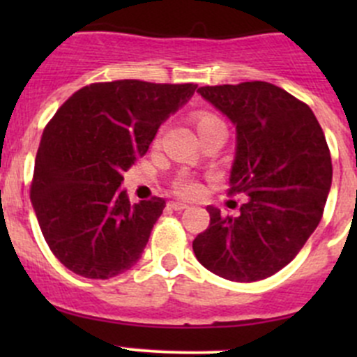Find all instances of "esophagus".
I'll use <instances>...</instances> for the list:
<instances>
[{"mask_svg":"<svg viewBox=\"0 0 357 357\" xmlns=\"http://www.w3.org/2000/svg\"><path fill=\"white\" fill-rule=\"evenodd\" d=\"M169 207L174 208V211H185V208H188V205L183 204V202H176V200H171L169 202Z\"/></svg>","mask_w":357,"mask_h":357,"instance_id":"esophagus-1","label":"esophagus"}]
</instances>
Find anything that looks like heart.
Returning a JSON list of instances; mask_svg holds the SVG:
<instances>
[{
	"label": "heart",
	"mask_w": 357,
	"mask_h": 357,
	"mask_svg": "<svg viewBox=\"0 0 357 357\" xmlns=\"http://www.w3.org/2000/svg\"><path fill=\"white\" fill-rule=\"evenodd\" d=\"M192 121L195 124L197 131H199L200 138L207 132L215 131V129H225L221 119L215 114L207 110H197L192 114ZM160 143V135H157L153 138V146H157ZM172 192L176 195L183 197V199H193L200 193V183L197 181V178H193L190 172H179L174 179H172Z\"/></svg>",
	"instance_id": "1"
}]
</instances>
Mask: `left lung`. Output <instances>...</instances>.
Instances as JSON below:
<instances>
[{"mask_svg":"<svg viewBox=\"0 0 357 357\" xmlns=\"http://www.w3.org/2000/svg\"><path fill=\"white\" fill-rule=\"evenodd\" d=\"M199 93L236 126L229 195L248 200L236 218L207 207L211 222L193 252L229 282L264 280L289 264L321 221L332 186L325 132L309 105L271 82L202 86Z\"/></svg>","mask_w":357,"mask_h":357,"instance_id":"left-lung-1","label":"left lung"}]
</instances>
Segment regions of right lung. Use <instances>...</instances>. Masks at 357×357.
<instances>
[{
	"mask_svg": "<svg viewBox=\"0 0 357 357\" xmlns=\"http://www.w3.org/2000/svg\"><path fill=\"white\" fill-rule=\"evenodd\" d=\"M197 84L122 79L75 91L46 124L31 200L50 250L72 273L109 280L138 262L165 200L131 204L119 186Z\"/></svg>",
	"mask_w": 357,
	"mask_h": 357,
	"instance_id": "1",
	"label": "right lung"
}]
</instances>
